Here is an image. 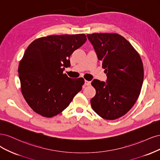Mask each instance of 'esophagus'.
Instances as JSON below:
<instances>
[{
    "instance_id": "obj_1",
    "label": "esophagus",
    "mask_w": 160,
    "mask_h": 160,
    "mask_svg": "<svg viewBox=\"0 0 160 160\" xmlns=\"http://www.w3.org/2000/svg\"><path fill=\"white\" fill-rule=\"evenodd\" d=\"M90 84H91V81H87V80L85 81V85H90Z\"/></svg>"
}]
</instances>
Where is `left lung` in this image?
<instances>
[{
	"label": "left lung",
	"instance_id": "left-lung-1",
	"mask_svg": "<svg viewBox=\"0 0 160 160\" xmlns=\"http://www.w3.org/2000/svg\"><path fill=\"white\" fill-rule=\"evenodd\" d=\"M107 75L106 82L94 79L96 90L91 105L105 119L122 117L132 109L141 92L143 66L133 47L117 33L87 35Z\"/></svg>",
	"mask_w": 160,
	"mask_h": 160
}]
</instances>
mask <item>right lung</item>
Returning a JSON list of instances; mask_svg holds the SVG:
<instances>
[{
    "instance_id": "right-lung-1",
    "label": "right lung",
    "mask_w": 160,
    "mask_h": 160,
    "mask_svg": "<svg viewBox=\"0 0 160 160\" xmlns=\"http://www.w3.org/2000/svg\"><path fill=\"white\" fill-rule=\"evenodd\" d=\"M87 41L85 34L50 35L28 45L18 65L24 98L43 117L52 118L68 107L84 84L83 78L63 74L71 66L69 57Z\"/></svg>"
}]
</instances>
